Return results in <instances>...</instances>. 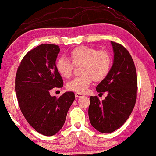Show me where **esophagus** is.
I'll list each match as a JSON object with an SVG mask.
<instances>
[{"instance_id": "obj_1", "label": "esophagus", "mask_w": 156, "mask_h": 156, "mask_svg": "<svg viewBox=\"0 0 156 156\" xmlns=\"http://www.w3.org/2000/svg\"><path fill=\"white\" fill-rule=\"evenodd\" d=\"M75 96H76V98H80V97L83 96V94L80 93H75Z\"/></svg>"}]
</instances>
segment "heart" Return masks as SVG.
<instances>
[{
    "label": "heart",
    "instance_id": "obj_1",
    "mask_svg": "<svg viewBox=\"0 0 156 156\" xmlns=\"http://www.w3.org/2000/svg\"><path fill=\"white\" fill-rule=\"evenodd\" d=\"M72 63L66 58H60L56 63V69L62 76L70 77L74 66H80L82 76L68 82L67 88L78 93H85L93 80H104L110 70L111 55L107 51H98L93 47L80 46L70 52Z\"/></svg>",
    "mask_w": 156,
    "mask_h": 156
}]
</instances>
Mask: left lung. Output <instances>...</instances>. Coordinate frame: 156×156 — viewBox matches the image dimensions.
<instances>
[{"label":"left lung","instance_id":"left-lung-1","mask_svg":"<svg viewBox=\"0 0 156 156\" xmlns=\"http://www.w3.org/2000/svg\"><path fill=\"white\" fill-rule=\"evenodd\" d=\"M114 59L109 72L98 84V93L107 92L105 99L90 96V122L99 132L109 133L124 124L135 106L137 92L136 68L130 53L123 46L111 41Z\"/></svg>","mask_w":156,"mask_h":156}]
</instances>
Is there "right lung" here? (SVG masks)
<instances>
[{
    "mask_svg": "<svg viewBox=\"0 0 156 156\" xmlns=\"http://www.w3.org/2000/svg\"><path fill=\"white\" fill-rule=\"evenodd\" d=\"M60 52L58 45L43 44L24 56L15 78V91L20 110L38 133L52 136L63 127L69 108L75 99L73 92L60 98L50 96L54 87L63 81L56 69Z\"/></svg>",
    "mask_w": 156,
    "mask_h": 156,
    "instance_id": "add662e5",
    "label": "right lung"
}]
</instances>
